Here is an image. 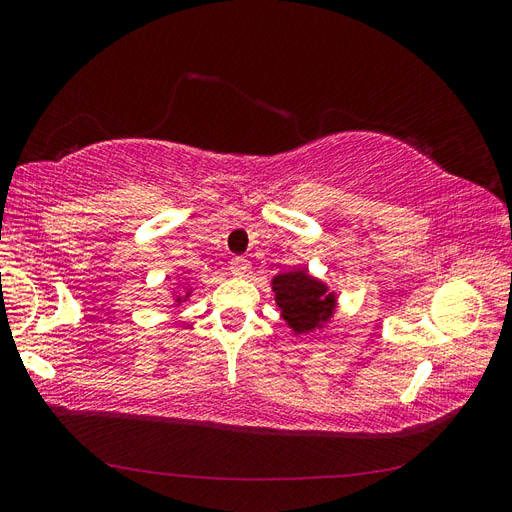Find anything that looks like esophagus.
I'll return each instance as SVG.
<instances>
[{
    "label": "esophagus",
    "instance_id": "1",
    "mask_svg": "<svg viewBox=\"0 0 512 512\" xmlns=\"http://www.w3.org/2000/svg\"><path fill=\"white\" fill-rule=\"evenodd\" d=\"M250 260L247 258H243V256H235L230 260V271L235 273V275H247L250 273Z\"/></svg>",
    "mask_w": 512,
    "mask_h": 512
}]
</instances>
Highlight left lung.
<instances>
[{"mask_svg":"<svg viewBox=\"0 0 512 512\" xmlns=\"http://www.w3.org/2000/svg\"><path fill=\"white\" fill-rule=\"evenodd\" d=\"M275 303L282 309V318L297 333H312L329 322L335 314L337 297L307 271H288L273 277Z\"/></svg>","mask_w":512,"mask_h":512,"instance_id":"left-lung-1","label":"left lung"}]
</instances>
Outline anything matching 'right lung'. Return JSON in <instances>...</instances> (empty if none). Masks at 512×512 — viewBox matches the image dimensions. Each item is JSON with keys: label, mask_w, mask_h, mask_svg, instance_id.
Returning <instances> with one entry per match:
<instances>
[{"label": "right lung", "mask_w": 512, "mask_h": 512, "mask_svg": "<svg viewBox=\"0 0 512 512\" xmlns=\"http://www.w3.org/2000/svg\"><path fill=\"white\" fill-rule=\"evenodd\" d=\"M190 297V290L188 292H185V294H175V303L179 305V303H183L185 299H188Z\"/></svg>", "instance_id": "add662e5"}]
</instances>
